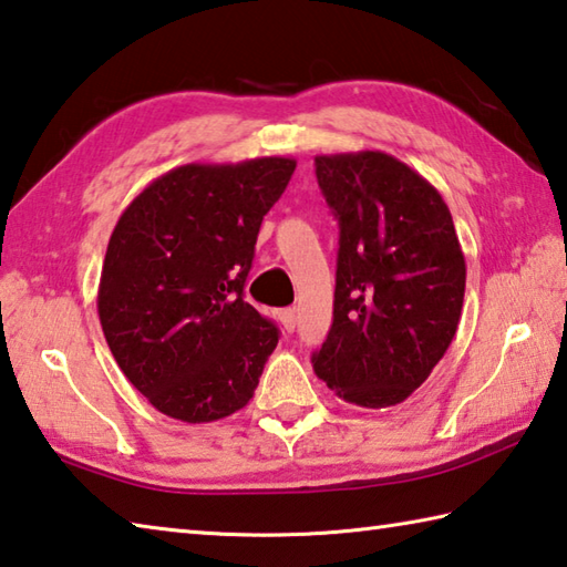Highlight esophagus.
<instances>
[{
    "mask_svg": "<svg viewBox=\"0 0 567 567\" xmlns=\"http://www.w3.org/2000/svg\"><path fill=\"white\" fill-rule=\"evenodd\" d=\"M280 319H282V324H285L287 332H295V324H297V310H295V307H287V310H282Z\"/></svg>",
    "mask_w": 567,
    "mask_h": 567,
    "instance_id": "34e87169",
    "label": "esophagus"
}]
</instances>
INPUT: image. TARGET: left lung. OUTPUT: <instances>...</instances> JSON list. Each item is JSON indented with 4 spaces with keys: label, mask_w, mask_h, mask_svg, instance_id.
<instances>
[{
    "label": "left lung",
    "mask_w": 567,
    "mask_h": 567,
    "mask_svg": "<svg viewBox=\"0 0 567 567\" xmlns=\"http://www.w3.org/2000/svg\"><path fill=\"white\" fill-rule=\"evenodd\" d=\"M339 220L332 329L317 377L349 404L396 406L454 339L466 260L449 205L424 176L382 151L317 156Z\"/></svg>",
    "instance_id": "left-lung-1"
}]
</instances>
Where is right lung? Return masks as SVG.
<instances>
[{
	"mask_svg": "<svg viewBox=\"0 0 567 567\" xmlns=\"http://www.w3.org/2000/svg\"><path fill=\"white\" fill-rule=\"evenodd\" d=\"M295 166L282 156L188 163L121 213L99 319L121 372L161 414L208 424L252 399L280 332L243 290L262 218Z\"/></svg>",
	"mask_w": 567,
	"mask_h": 567,
	"instance_id": "add662e5",
	"label": "right lung"
}]
</instances>
